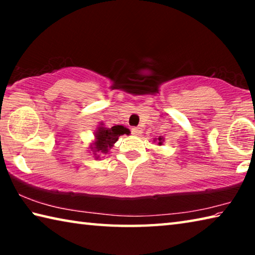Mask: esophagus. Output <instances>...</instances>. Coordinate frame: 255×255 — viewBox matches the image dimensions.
Listing matches in <instances>:
<instances>
[{
    "label": "esophagus",
    "mask_w": 255,
    "mask_h": 255,
    "mask_svg": "<svg viewBox=\"0 0 255 255\" xmlns=\"http://www.w3.org/2000/svg\"><path fill=\"white\" fill-rule=\"evenodd\" d=\"M131 132L133 135H140L141 133V128L140 127H132L131 128Z\"/></svg>",
    "instance_id": "obj_1"
}]
</instances>
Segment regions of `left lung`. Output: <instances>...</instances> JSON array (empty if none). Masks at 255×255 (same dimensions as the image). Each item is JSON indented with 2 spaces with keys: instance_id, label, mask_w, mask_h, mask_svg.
Segmentation results:
<instances>
[{
  "instance_id": "left-lung-1",
  "label": "left lung",
  "mask_w": 255,
  "mask_h": 255,
  "mask_svg": "<svg viewBox=\"0 0 255 255\" xmlns=\"http://www.w3.org/2000/svg\"><path fill=\"white\" fill-rule=\"evenodd\" d=\"M163 144V137H158V145Z\"/></svg>"
}]
</instances>
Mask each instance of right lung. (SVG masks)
<instances>
[{
    "label": "right lung",
    "mask_w": 255,
    "mask_h": 255,
    "mask_svg": "<svg viewBox=\"0 0 255 255\" xmlns=\"http://www.w3.org/2000/svg\"><path fill=\"white\" fill-rule=\"evenodd\" d=\"M129 132H130L129 129L124 126H120V125H117V126H114L111 128H106L103 127V124L101 123L100 126L97 128L96 132H94L96 140H94V143L90 147L94 154V157L98 159L100 158V155L107 154L116 141L118 140L119 136L124 135V133H127L128 135Z\"/></svg>",
    "instance_id": "right-lung-1"
}]
</instances>
